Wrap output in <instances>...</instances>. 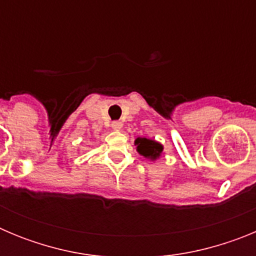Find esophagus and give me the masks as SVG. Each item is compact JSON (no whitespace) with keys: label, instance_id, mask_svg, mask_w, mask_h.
<instances>
[{"label":"esophagus","instance_id":"34e87169","mask_svg":"<svg viewBox=\"0 0 256 256\" xmlns=\"http://www.w3.org/2000/svg\"><path fill=\"white\" fill-rule=\"evenodd\" d=\"M112 130H122V126H123V123L119 120H115L112 122Z\"/></svg>","mask_w":256,"mask_h":256}]
</instances>
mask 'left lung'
<instances>
[{"label": "left lung", "mask_w": 256, "mask_h": 256, "mask_svg": "<svg viewBox=\"0 0 256 256\" xmlns=\"http://www.w3.org/2000/svg\"><path fill=\"white\" fill-rule=\"evenodd\" d=\"M136 144H137V151L141 155H144V158L151 160H155L156 158H159L162 151V144L152 141V140L137 138L136 140Z\"/></svg>", "instance_id": "8db88e82"}]
</instances>
